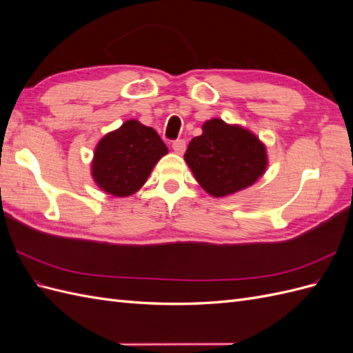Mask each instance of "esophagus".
<instances>
[{"instance_id":"obj_1","label":"esophagus","mask_w":353,"mask_h":353,"mask_svg":"<svg viewBox=\"0 0 353 353\" xmlns=\"http://www.w3.org/2000/svg\"><path fill=\"white\" fill-rule=\"evenodd\" d=\"M185 141L184 140H176L172 143V148L176 154H183L185 152Z\"/></svg>"}]
</instances>
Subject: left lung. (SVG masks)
I'll return each instance as SVG.
<instances>
[{"mask_svg":"<svg viewBox=\"0 0 353 353\" xmlns=\"http://www.w3.org/2000/svg\"><path fill=\"white\" fill-rule=\"evenodd\" d=\"M190 141L185 162L201 188L225 197L254 184L268 166L265 144L249 130L210 119Z\"/></svg>","mask_w":353,"mask_h":353,"instance_id":"left-lung-1","label":"left lung"}]
</instances>
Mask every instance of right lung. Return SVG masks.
Returning <instances> with one entry per match:
<instances>
[{
  "mask_svg": "<svg viewBox=\"0 0 353 353\" xmlns=\"http://www.w3.org/2000/svg\"><path fill=\"white\" fill-rule=\"evenodd\" d=\"M166 153L168 147L153 128L130 119L99 141L91 174L105 193L126 197L145 184L152 169Z\"/></svg>",
  "mask_w": 353,
  "mask_h": 353,
  "instance_id": "right-lung-1",
  "label": "right lung"
}]
</instances>
